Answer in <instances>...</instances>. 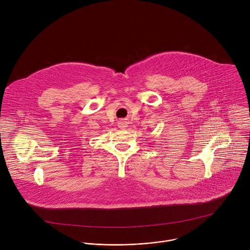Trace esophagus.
I'll use <instances>...</instances> for the list:
<instances>
[{"mask_svg": "<svg viewBox=\"0 0 250 250\" xmlns=\"http://www.w3.org/2000/svg\"><path fill=\"white\" fill-rule=\"evenodd\" d=\"M118 127H119L120 129H125V128L128 127V123H127L126 121H120V122L118 123Z\"/></svg>", "mask_w": 250, "mask_h": 250, "instance_id": "34e87169", "label": "esophagus"}]
</instances>
